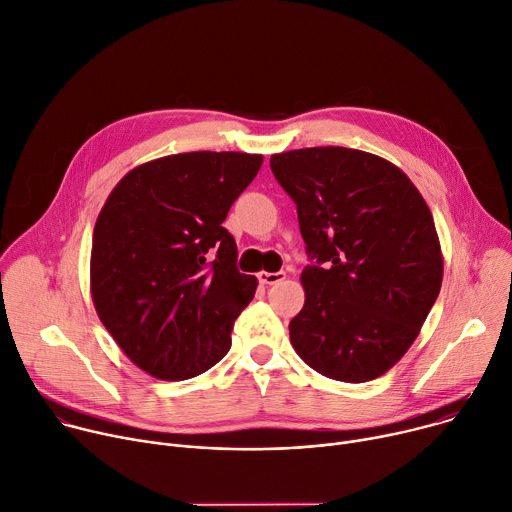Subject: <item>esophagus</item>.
<instances>
[{
	"label": "esophagus",
	"mask_w": 512,
	"mask_h": 512,
	"mask_svg": "<svg viewBox=\"0 0 512 512\" xmlns=\"http://www.w3.org/2000/svg\"><path fill=\"white\" fill-rule=\"evenodd\" d=\"M257 277H259V284H263V286H273V284H277V282L286 280V273H284V271H261Z\"/></svg>",
	"instance_id": "1"
}]
</instances>
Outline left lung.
<instances>
[{
	"label": "left lung",
	"instance_id": "1",
	"mask_svg": "<svg viewBox=\"0 0 512 512\" xmlns=\"http://www.w3.org/2000/svg\"><path fill=\"white\" fill-rule=\"evenodd\" d=\"M294 200L310 265L290 322L296 353L318 374L363 384L408 351L443 280L433 214L390 161L345 147L271 155Z\"/></svg>",
	"mask_w": 512,
	"mask_h": 512
}]
</instances>
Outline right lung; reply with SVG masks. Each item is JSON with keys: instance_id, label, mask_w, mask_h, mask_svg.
Returning a JSON list of instances; mask_svg holds the SVG:
<instances>
[{"instance_id": "add662e5", "label": "right lung", "mask_w": 512, "mask_h": 512, "mask_svg": "<svg viewBox=\"0 0 512 512\" xmlns=\"http://www.w3.org/2000/svg\"><path fill=\"white\" fill-rule=\"evenodd\" d=\"M261 155L196 151L126 173L91 245V296L132 363L165 382L190 380L230 349L257 290L222 226L255 179Z\"/></svg>"}]
</instances>
